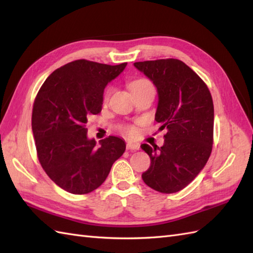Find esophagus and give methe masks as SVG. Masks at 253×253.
Here are the masks:
<instances>
[{
	"instance_id": "obj_1",
	"label": "esophagus",
	"mask_w": 253,
	"mask_h": 253,
	"mask_svg": "<svg viewBox=\"0 0 253 253\" xmlns=\"http://www.w3.org/2000/svg\"><path fill=\"white\" fill-rule=\"evenodd\" d=\"M140 149V146L138 143H133V142H128L127 143V150H139Z\"/></svg>"
}]
</instances>
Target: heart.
I'll return each mask as SVG.
<instances>
[{
	"label": "heart",
	"mask_w": 253,
	"mask_h": 253,
	"mask_svg": "<svg viewBox=\"0 0 253 253\" xmlns=\"http://www.w3.org/2000/svg\"><path fill=\"white\" fill-rule=\"evenodd\" d=\"M150 87L153 88V85H152L151 83L149 82L148 79H138V80H135V82L131 84V91L140 90V89H143V88H150ZM107 96H109V91H106V92H105V95H104L105 100L107 99ZM135 132H136V129L133 127H128L126 129L127 135H130V136L135 135Z\"/></svg>",
	"instance_id": "1"
}]
</instances>
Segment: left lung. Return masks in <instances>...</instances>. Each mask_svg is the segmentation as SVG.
<instances>
[{"label": "left lung", "instance_id": "obj_1", "mask_svg": "<svg viewBox=\"0 0 253 253\" xmlns=\"http://www.w3.org/2000/svg\"><path fill=\"white\" fill-rule=\"evenodd\" d=\"M158 91L155 121L168 130L164 144H141L151 164L142 179L152 189L174 193L189 185L206 166L213 144L214 107L203 80L175 58L133 63Z\"/></svg>", "mask_w": 253, "mask_h": 253}]
</instances>
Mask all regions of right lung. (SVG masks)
I'll return each instance as SVG.
<instances>
[{
    "instance_id": "add662e5",
    "label": "right lung",
    "mask_w": 253,
    "mask_h": 253,
    "mask_svg": "<svg viewBox=\"0 0 253 253\" xmlns=\"http://www.w3.org/2000/svg\"><path fill=\"white\" fill-rule=\"evenodd\" d=\"M126 66L74 61L53 72L38 92L31 118L38 158L62 189L74 195L93 191L125 152V141L114 136L96 146L85 124L102 111L105 87Z\"/></svg>"
}]
</instances>
